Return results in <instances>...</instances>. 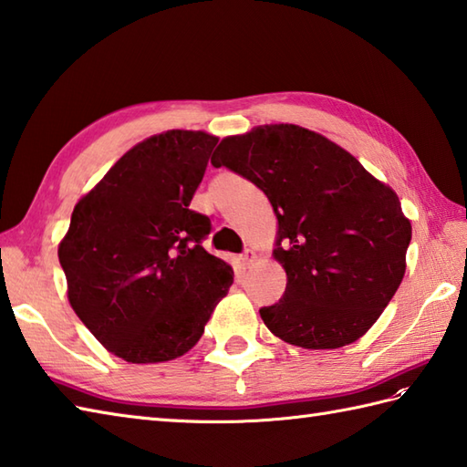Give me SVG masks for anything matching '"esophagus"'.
I'll list each match as a JSON object with an SVG mask.
<instances>
[{"label":"esophagus","mask_w":467,"mask_h":467,"mask_svg":"<svg viewBox=\"0 0 467 467\" xmlns=\"http://www.w3.org/2000/svg\"><path fill=\"white\" fill-rule=\"evenodd\" d=\"M256 261V254L251 251V249H246L243 254H241V263L244 265V266H249V265H253Z\"/></svg>","instance_id":"obj_1"}]
</instances>
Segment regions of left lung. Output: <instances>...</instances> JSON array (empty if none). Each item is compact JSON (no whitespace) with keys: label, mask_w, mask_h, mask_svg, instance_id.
Returning a JSON list of instances; mask_svg holds the SVG:
<instances>
[{"label":"left lung","mask_w":467,"mask_h":467,"mask_svg":"<svg viewBox=\"0 0 467 467\" xmlns=\"http://www.w3.org/2000/svg\"><path fill=\"white\" fill-rule=\"evenodd\" d=\"M211 162L269 198L285 295L259 311L279 339L337 349L359 339L405 275L411 224L389 186L341 146L295 124L259 126L218 144Z\"/></svg>","instance_id":"1"}]
</instances>
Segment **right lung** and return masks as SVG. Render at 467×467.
I'll use <instances>...</instances> for the list:
<instances>
[{"mask_svg": "<svg viewBox=\"0 0 467 467\" xmlns=\"http://www.w3.org/2000/svg\"><path fill=\"white\" fill-rule=\"evenodd\" d=\"M216 142L168 130L136 144L80 198L59 243L69 305L128 363L191 351L233 285L202 246L211 218L188 208Z\"/></svg>", "mask_w": 467, "mask_h": 467, "instance_id": "obj_1", "label": "right lung"}]
</instances>
